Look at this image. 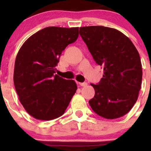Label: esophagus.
<instances>
[{
    "mask_svg": "<svg viewBox=\"0 0 151 151\" xmlns=\"http://www.w3.org/2000/svg\"><path fill=\"white\" fill-rule=\"evenodd\" d=\"M79 85H80V86H83V87H85V86H87V85H88V83H79Z\"/></svg>",
    "mask_w": 151,
    "mask_h": 151,
    "instance_id": "1",
    "label": "esophagus"
}]
</instances>
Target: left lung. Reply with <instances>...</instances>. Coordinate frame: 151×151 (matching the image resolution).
Listing matches in <instances>:
<instances>
[{
  "label": "left lung",
  "mask_w": 151,
  "mask_h": 151,
  "mask_svg": "<svg viewBox=\"0 0 151 151\" xmlns=\"http://www.w3.org/2000/svg\"><path fill=\"white\" fill-rule=\"evenodd\" d=\"M79 32L96 63L104 68L99 83L91 84L95 96L90 106L106 119L121 118L133 107L141 88L139 52L132 41L115 28L88 26Z\"/></svg>",
  "instance_id": "8db88e82"
}]
</instances>
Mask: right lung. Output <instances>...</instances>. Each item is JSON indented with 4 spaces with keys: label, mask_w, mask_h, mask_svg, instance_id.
<instances>
[{
    "label": "right lung",
    "mask_w": 151,
    "mask_h": 151,
    "mask_svg": "<svg viewBox=\"0 0 151 151\" xmlns=\"http://www.w3.org/2000/svg\"><path fill=\"white\" fill-rule=\"evenodd\" d=\"M79 28L47 27L28 38L16 57L14 83L30 115L51 121L64 113L77 89L72 80L55 73L62 51L79 36Z\"/></svg>",
    "instance_id": "1"
}]
</instances>
